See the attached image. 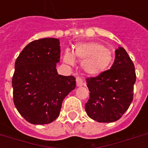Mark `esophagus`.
I'll use <instances>...</instances> for the list:
<instances>
[{"mask_svg":"<svg viewBox=\"0 0 148 148\" xmlns=\"http://www.w3.org/2000/svg\"><path fill=\"white\" fill-rule=\"evenodd\" d=\"M76 83H77V86H83V81L80 77H76Z\"/></svg>","mask_w":148,"mask_h":148,"instance_id":"34e87169","label":"esophagus"}]
</instances>
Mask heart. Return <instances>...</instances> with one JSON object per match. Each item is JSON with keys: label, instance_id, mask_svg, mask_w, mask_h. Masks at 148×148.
I'll return each mask as SVG.
<instances>
[{"label": "heart", "instance_id": "1", "mask_svg": "<svg viewBox=\"0 0 148 148\" xmlns=\"http://www.w3.org/2000/svg\"><path fill=\"white\" fill-rule=\"evenodd\" d=\"M66 51L63 60L66 63L73 65L74 58L82 62V67L87 74L97 75L109 67L112 61L111 52L102 45L97 42H83L75 46L73 51Z\"/></svg>", "mask_w": 148, "mask_h": 148}]
</instances>
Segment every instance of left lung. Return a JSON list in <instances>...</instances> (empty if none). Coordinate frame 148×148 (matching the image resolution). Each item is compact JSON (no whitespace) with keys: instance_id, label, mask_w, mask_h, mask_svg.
<instances>
[{"instance_id":"left-lung-1","label":"left lung","mask_w":148,"mask_h":148,"mask_svg":"<svg viewBox=\"0 0 148 148\" xmlns=\"http://www.w3.org/2000/svg\"><path fill=\"white\" fill-rule=\"evenodd\" d=\"M109 70L86 78L90 98L85 106L87 115L100 123L118 121L133 100L136 75L132 59L123 47L115 51Z\"/></svg>"}]
</instances>
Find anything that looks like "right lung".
<instances>
[{
	"mask_svg": "<svg viewBox=\"0 0 148 148\" xmlns=\"http://www.w3.org/2000/svg\"><path fill=\"white\" fill-rule=\"evenodd\" d=\"M60 58L59 40L44 38L28 43L16 60L12 85L13 102L31 124H50L59 116L66 96L75 89L74 76L56 70Z\"/></svg>",
	"mask_w": 148,
	"mask_h": 148,
	"instance_id": "obj_1",
	"label": "right lung"
}]
</instances>
